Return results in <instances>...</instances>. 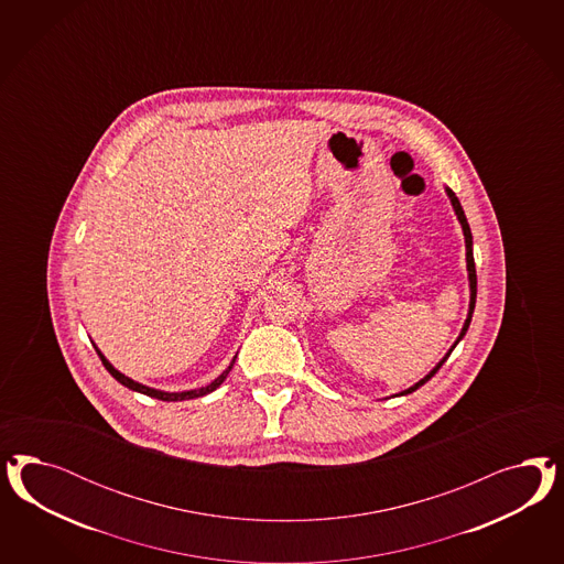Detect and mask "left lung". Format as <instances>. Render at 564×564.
Returning a JSON list of instances; mask_svg holds the SVG:
<instances>
[{
	"label": "left lung",
	"mask_w": 564,
	"mask_h": 564,
	"mask_svg": "<svg viewBox=\"0 0 564 564\" xmlns=\"http://www.w3.org/2000/svg\"><path fill=\"white\" fill-rule=\"evenodd\" d=\"M446 189V196L451 198V205H453V210H455V215H457V219L462 223L463 236H465V260H467V279H469V312H467V318H465V323H463L462 333H459V337H457V341L451 345V349L446 351V356H444L430 372H427L422 380H417L413 387L410 389H405L403 393L399 394H410L413 391H417L422 384H426L427 380L432 378V376L436 375L438 370H441V366H443L444 361L448 359L451 356V351L457 347V343L462 341L463 337H465V333H467V328H469V323H471V314H474V307H476V295H478V276H476V262H474V238H471V229H469V223H467V217H465V213H463L462 203H459V198L455 196V192L451 188ZM397 394V397H399Z\"/></svg>",
	"instance_id": "8db88e82"
}]
</instances>
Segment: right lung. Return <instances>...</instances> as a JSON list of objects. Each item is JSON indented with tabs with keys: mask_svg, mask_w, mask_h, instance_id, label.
Segmentation results:
<instances>
[{
	"mask_svg": "<svg viewBox=\"0 0 564 564\" xmlns=\"http://www.w3.org/2000/svg\"><path fill=\"white\" fill-rule=\"evenodd\" d=\"M95 351L99 354V358H101L102 366L107 368V372L113 376L118 382H121L123 387H128L130 391H137V393L149 394V397H154V399H161V401H186V399H196V397H205V394L213 393L215 389H219L221 387L223 380L227 378V375L231 372V368H234V364H236V358L231 359V364L223 370L221 376H217L210 384H206V387H200V389H192V391H182V393H167V391H159V389H151V387H147V384H140L137 380H132V378H128L126 375H121L120 370H116L111 364H109V359L105 358L101 354V349L95 345Z\"/></svg>",
	"mask_w": 564,
	"mask_h": 564,
	"instance_id": "1",
	"label": "right lung"
}]
</instances>
